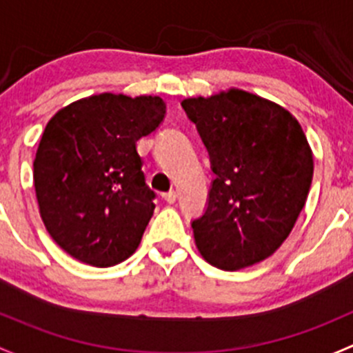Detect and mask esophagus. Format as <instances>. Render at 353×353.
Segmentation results:
<instances>
[{
    "mask_svg": "<svg viewBox=\"0 0 353 353\" xmlns=\"http://www.w3.org/2000/svg\"><path fill=\"white\" fill-rule=\"evenodd\" d=\"M163 201L168 202V203H173L176 201V192L172 190V192H168V194H165L163 195Z\"/></svg>",
    "mask_w": 353,
    "mask_h": 353,
    "instance_id": "1",
    "label": "esophagus"
}]
</instances>
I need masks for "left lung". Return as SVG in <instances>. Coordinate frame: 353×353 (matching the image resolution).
<instances>
[{
    "label": "left lung",
    "instance_id": "obj_1",
    "mask_svg": "<svg viewBox=\"0 0 353 353\" xmlns=\"http://www.w3.org/2000/svg\"><path fill=\"white\" fill-rule=\"evenodd\" d=\"M216 178L205 212L192 221L210 265L239 270L277 252L311 188L312 152L303 127L281 105L231 88L181 101Z\"/></svg>",
    "mask_w": 353,
    "mask_h": 353
}]
</instances>
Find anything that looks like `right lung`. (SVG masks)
<instances>
[{
	"mask_svg": "<svg viewBox=\"0 0 353 353\" xmlns=\"http://www.w3.org/2000/svg\"><path fill=\"white\" fill-rule=\"evenodd\" d=\"M165 114L159 97L101 93L47 122L34 161L35 195L47 231L72 258L112 267L136 252L156 197L136 143Z\"/></svg>",
	"mask_w": 353,
	"mask_h": 353,
	"instance_id": "add662e5",
	"label": "right lung"
}]
</instances>
